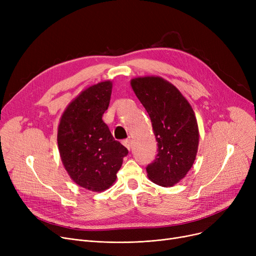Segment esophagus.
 <instances>
[{
    "mask_svg": "<svg viewBox=\"0 0 256 256\" xmlns=\"http://www.w3.org/2000/svg\"><path fill=\"white\" fill-rule=\"evenodd\" d=\"M122 144L126 147V148H128V150H130V148H132V142H130V139H126V140H124V141H122Z\"/></svg>",
    "mask_w": 256,
    "mask_h": 256,
    "instance_id": "34e87169",
    "label": "esophagus"
}]
</instances>
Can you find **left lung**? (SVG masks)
<instances>
[{"instance_id": "1", "label": "left lung", "mask_w": 256, "mask_h": 256, "mask_svg": "<svg viewBox=\"0 0 256 256\" xmlns=\"http://www.w3.org/2000/svg\"><path fill=\"white\" fill-rule=\"evenodd\" d=\"M130 85L150 117L158 142L147 176L156 184L171 186L186 176L196 158L199 132L194 111L178 89L162 78H136Z\"/></svg>"}]
</instances>
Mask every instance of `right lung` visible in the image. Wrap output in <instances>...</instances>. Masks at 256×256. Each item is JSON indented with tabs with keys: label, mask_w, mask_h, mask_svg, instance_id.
Returning <instances> with one entry per match:
<instances>
[{
	"label": "right lung",
	"mask_w": 256,
	"mask_h": 256,
	"mask_svg": "<svg viewBox=\"0 0 256 256\" xmlns=\"http://www.w3.org/2000/svg\"><path fill=\"white\" fill-rule=\"evenodd\" d=\"M111 93L110 80L87 88L66 108L58 126V147L66 171L76 184L94 192L113 184L128 154L102 119Z\"/></svg>",
	"instance_id": "add662e5"
}]
</instances>
